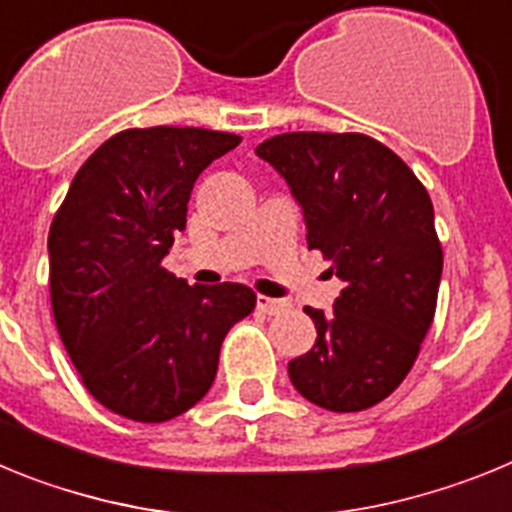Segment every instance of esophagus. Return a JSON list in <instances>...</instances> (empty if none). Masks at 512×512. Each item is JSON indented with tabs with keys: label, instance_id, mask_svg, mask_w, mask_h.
Returning a JSON list of instances; mask_svg holds the SVG:
<instances>
[{
	"label": "esophagus",
	"instance_id": "1",
	"mask_svg": "<svg viewBox=\"0 0 512 512\" xmlns=\"http://www.w3.org/2000/svg\"><path fill=\"white\" fill-rule=\"evenodd\" d=\"M256 307H259L264 315H279V312L287 310V302L274 300V297H256Z\"/></svg>",
	"mask_w": 512,
	"mask_h": 512
}]
</instances>
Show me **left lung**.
Listing matches in <instances>:
<instances>
[{
	"mask_svg": "<svg viewBox=\"0 0 512 512\" xmlns=\"http://www.w3.org/2000/svg\"><path fill=\"white\" fill-rule=\"evenodd\" d=\"M302 207L307 246L343 282L318 338L289 361L305 400L333 413L382 402L415 364L436 315L443 251L433 205L397 153L361 133H284L256 148Z\"/></svg>",
	"mask_w": 512,
	"mask_h": 512,
	"instance_id": "1",
	"label": "left lung"
}]
</instances>
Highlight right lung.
<instances>
[{
    "mask_svg": "<svg viewBox=\"0 0 512 512\" xmlns=\"http://www.w3.org/2000/svg\"><path fill=\"white\" fill-rule=\"evenodd\" d=\"M241 143L205 128H133L76 171L48 233L61 341L97 402L164 423L215 382L228 330L256 305L246 284L176 279L161 266L187 225L197 176Z\"/></svg>",
    "mask_w": 512,
    "mask_h": 512,
    "instance_id": "1",
    "label": "right lung"
}]
</instances>
